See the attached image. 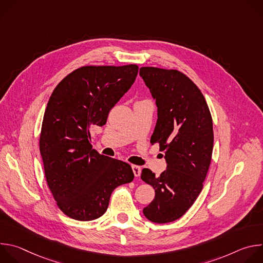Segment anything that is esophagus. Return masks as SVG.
<instances>
[{"instance_id":"esophagus-1","label":"esophagus","mask_w":263,"mask_h":263,"mask_svg":"<svg viewBox=\"0 0 263 263\" xmlns=\"http://www.w3.org/2000/svg\"><path fill=\"white\" fill-rule=\"evenodd\" d=\"M132 171H133V174L135 177H139L141 174V168L138 165H132Z\"/></svg>"}]
</instances>
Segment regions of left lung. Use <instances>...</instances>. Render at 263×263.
<instances>
[{"mask_svg": "<svg viewBox=\"0 0 263 263\" xmlns=\"http://www.w3.org/2000/svg\"><path fill=\"white\" fill-rule=\"evenodd\" d=\"M139 74L158 108L151 143H159L167 163L159 177L148 168L141 172V179L155 190L143 214L165 223L180 218L202 192L213 149L212 118L203 93L183 72L143 66Z\"/></svg>", "mask_w": 263, "mask_h": 263, "instance_id": "left-lung-1", "label": "left lung"}]
</instances>
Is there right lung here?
Segmentation results:
<instances>
[{
	"mask_svg": "<svg viewBox=\"0 0 263 263\" xmlns=\"http://www.w3.org/2000/svg\"><path fill=\"white\" fill-rule=\"evenodd\" d=\"M137 72L136 64L82 66L63 78L50 97L40 149L57 206L73 219L102 216L115 189L134 178L130 164L92 149L90 129L106 124Z\"/></svg>",
	"mask_w": 263,
	"mask_h": 263,
	"instance_id": "add662e5",
	"label": "right lung"
}]
</instances>
